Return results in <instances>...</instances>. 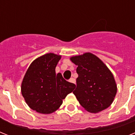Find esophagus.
Returning a JSON list of instances; mask_svg holds the SVG:
<instances>
[{
	"instance_id": "1",
	"label": "esophagus",
	"mask_w": 135,
	"mask_h": 135,
	"mask_svg": "<svg viewBox=\"0 0 135 135\" xmlns=\"http://www.w3.org/2000/svg\"><path fill=\"white\" fill-rule=\"evenodd\" d=\"M69 81H70V83H74V84H75V83H76V80L74 79H73V78H71V79L69 80Z\"/></svg>"
}]
</instances>
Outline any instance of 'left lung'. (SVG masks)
<instances>
[{
  "label": "left lung",
  "instance_id": "8db88e82",
  "mask_svg": "<svg viewBox=\"0 0 135 135\" xmlns=\"http://www.w3.org/2000/svg\"><path fill=\"white\" fill-rule=\"evenodd\" d=\"M77 65L76 88L73 93L87 111L101 112L108 108L117 94L114 76L106 65L91 53L71 57Z\"/></svg>",
  "mask_w": 135,
  "mask_h": 135
}]
</instances>
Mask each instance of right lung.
I'll list each match as a JSON object with an SVG mask.
<instances>
[{
  "mask_svg": "<svg viewBox=\"0 0 135 135\" xmlns=\"http://www.w3.org/2000/svg\"><path fill=\"white\" fill-rule=\"evenodd\" d=\"M61 56L49 53L34 60L27 70L21 92L30 108L42 114H50L59 109L75 84L65 81L55 68Z\"/></svg>",
  "mask_w": 135,
  "mask_h": 135,
  "instance_id": "add662e5",
  "label": "right lung"
}]
</instances>
